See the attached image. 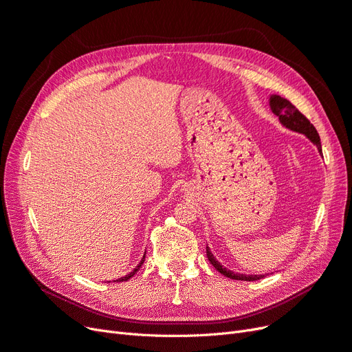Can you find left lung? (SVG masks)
<instances>
[{"label": "left lung", "mask_w": 352, "mask_h": 352, "mask_svg": "<svg viewBox=\"0 0 352 352\" xmlns=\"http://www.w3.org/2000/svg\"><path fill=\"white\" fill-rule=\"evenodd\" d=\"M270 108L273 111V114H276L278 117L280 122H282L286 129L305 134L318 147V151L322 154L320 137H319L316 129L296 107H294L292 102H289L286 98H283V96L272 95L270 96ZM206 256H208V260L210 261V264H212L221 274H223L225 277H230L232 280L254 282V280H260V278L265 277L264 274H240V273H234L228 269H225V267L214 257V254L210 252L209 247H206Z\"/></svg>", "instance_id": "left-lung-1"}]
</instances>
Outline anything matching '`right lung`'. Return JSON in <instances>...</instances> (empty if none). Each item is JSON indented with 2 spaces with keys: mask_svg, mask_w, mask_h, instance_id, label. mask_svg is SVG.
Returning <instances> with one entry per match:
<instances>
[{
  "mask_svg": "<svg viewBox=\"0 0 352 352\" xmlns=\"http://www.w3.org/2000/svg\"><path fill=\"white\" fill-rule=\"evenodd\" d=\"M144 258H146V254H144V256H143V258H142V261H140V263H138V264H137V267H135V269H134V270H133V272H131V273H129V274H127V276H124V277H121V278H118V280H117V282H127V280H129V278H131V277H133V276H134V274H135V273H137V272H138V270H140V267H142V265H143V263H144ZM114 282H116V280H114Z\"/></svg>",
  "mask_w": 352,
  "mask_h": 352,
  "instance_id": "1",
  "label": "right lung"
}]
</instances>
